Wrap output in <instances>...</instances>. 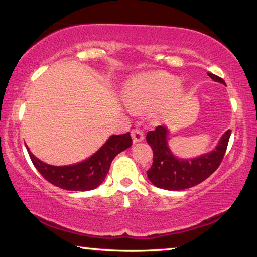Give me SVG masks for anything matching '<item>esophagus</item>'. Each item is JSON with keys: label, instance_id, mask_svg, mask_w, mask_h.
<instances>
[{"label": "esophagus", "instance_id": "1", "mask_svg": "<svg viewBox=\"0 0 257 257\" xmlns=\"http://www.w3.org/2000/svg\"><path fill=\"white\" fill-rule=\"evenodd\" d=\"M132 137L134 143H139L144 141V133L139 129H134L132 132Z\"/></svg>", "mask_w": 257, "mask_h": 257}]
</instances>
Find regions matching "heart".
<instances>
[{
  "mask_svg": "<svg viewBox=\"0 0 257 257\" xmlns=\"http://www.w3.org/2000/svg\"><path fill=\"white\" fill-rule=\"evenodd\" d=\"M185 90L176 77L165 73H153L135 77L124 84L122 96L132 107H151L163 103L165 106L176 104L184 97Z\"/></svg>",
  "mask_w": 257,
  "mask_h": 257,
  "instance_id": "heart-1",
  "label": "heart"
}]
</instances>
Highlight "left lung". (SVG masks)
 I'll use <instances>...</instances> for the list:
<instances>
[{"label": "left lung", "instance_id": "left-lung-1", "mask_svg": "<svg viewBox=\"0 0 257 257\" xmlns=\"http://www.w3.org/2000/svg\"><path fill=\"white\" fill-rule=\"evenodd\" d=\"M213 80L225 85L222 78L208 73ZM169 129L159 125L149 132L146 141L153 150V164L147 170V178L158 188L181 190L198 185L214 172L222 161L231 130L221 136L214 150L193 159H181L172 153L168 144Z\"/></svg>", "mask_w": 257, "mask_h": 257}]
</instances>
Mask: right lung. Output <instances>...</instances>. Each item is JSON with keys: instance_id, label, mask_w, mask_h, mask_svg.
Wrapping results in <instances>:
<instances>
[{"instance_id": "obj_1", "label": "right lung", "mask_w": 257, "mask_h": 257, "mask_svg": "<svg viewBox=\"0 0 257 257\" xmlns=\"http://www.w3.org/2000/svg\"><path fill=\"white\" fill-rule=\"evenodd\" d=\"M133 145L130 134L112 135L89 158L69 165H52L37 159L26 145L38 172L52 185L61 189L86 191L97 188L105 179L113 159Z\"/></svg>"}]
</instances>
